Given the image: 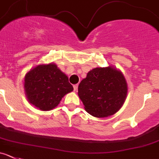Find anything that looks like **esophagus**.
Listing matches in <instances>:
<instances>
[{
    "label": "esophagus",
    "instance_id": "34e87169",
    "mask_svg": "<svg viewBox=\"0 0 159 159\" xmlns=\"http://www.w3.org/2000/svg\"><path fill=\"white\" fill-rule=\"evenodd\" d=\"M78 84H75V85H74V90H75V92H77V90H78Z\"/></svg>",
    "mask_w": 159,
    "mask_h": 159
}]
</instances>
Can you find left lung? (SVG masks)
<instances>
[{
  "mask_svg": "<svg viewBox=\"0 0 159 159\" xmlns=\"http://www.w3.org/2000/svg\"><path fill=\"white\" fill-rule=\"evenodd\" d=\"M78 93L89 114L96 118H107L123 106L128 85L121 71L116 67H96L81 81Z\"/></svg>",
  "mask_w": 159,
  "mask_h": 159,
  "instance_id": "left-lung-1",
  "label": "left lung"
}]
</instances>
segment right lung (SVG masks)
I'll list each match as a JSON object with an SVG mask.
<instances>
[{"label": "right lung", "instance_id": "right-lung-1", "mask_svg": "<svg viewBox=\"0 0 159 159\" xmlns=\"http://www.w3.org/2000/svg\"><path fill=\"white\" fill-rule=\"evenodd\" d=\"M24 89L30 103L43 111L54 109L62 98L74 90L68 77L56 64H39L25 75Z\"/></svg>", "mask_w": 159, "mask_h": 159}]
</instances>
